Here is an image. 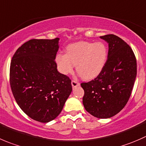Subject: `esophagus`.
<instances>
[{
  "label": "esophagus",
  "instance_id": "esophagus-1",
  "mask_svg": "<svg viewBox=\"0 0 146 146\" xmlns=\"http://www.w3.org/2000/svg\"><path fill=\"white\" fill-rule=\"evenodd\" d=\"M72 85L73 87H76V86H79V85H80V83H79V82H77L76 80H74H74L72 81Z\"/></svg>",
  "mask_w": 146,
  "mask_h": 146
}]
</instances>
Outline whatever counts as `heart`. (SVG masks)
Segmentation results:
<instances>
[{
    "label": "heart",
    "instance_id": "b5f03b06",
    "mask_svg": "<svg viewBox=\"0 0 146 146\" xmlns=\"http://www.w3.org/2000/svg\"><path fill=\"white\" fill-rule=\"evenodd\" d=\"M107 56V47L103 42L79 41L69 44L65 54H57L56 62L58 70L63 74L72 73L74 65H76L79 76L85 80H90L102 71Z\"/></svg>",
    "mask_w": 146,
    "mask_h": 146
}]
</instances>
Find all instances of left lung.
<instances>
[{"label":"left lung","mask_w":146,"mask_h":146,"mask_svg":"<svg viewBox=\"0 0 146 146\" xmlns=\"http://www.w3.org/2000/svg\"><path fill=\"white\" fill-rule=\"evenodd\" d=\"M109 43L104 67L95 79L82 82L83 104L92 116L99 119L112 117L128 102L137 74L136 58L131 47L113 34L101 36Z\"/></svg>","instance_id":"1"}]
</instances>
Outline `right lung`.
<instances>
[{
  "label": "right lung",
  "mask_w": 146,
  "mask_h": 146,
  "mask_svg": "<svg viewBox=\"0 0 146 146\" xmlns=\"http://www.w3.org/2000/svg\"><path fill=\"white\" fill-rule=\"evenodd\" d=\"M59 38L32 39L13 56L10 84L17 104L31 119H55L72 91L71 79L60 73L55 62Z\"/></svg>",
  "instance_id": "obj_1"
}]
</instances>
